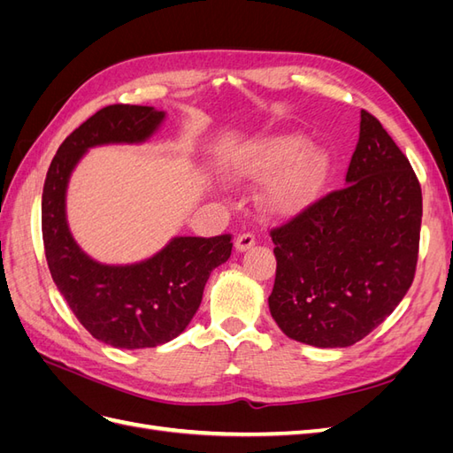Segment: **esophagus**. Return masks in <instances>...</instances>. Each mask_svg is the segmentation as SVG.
Returning <instances> with one entry per match:
<instances>
[{
  "mask_svg": "<svg viewBox=\"0 0 453 453\" xmlns=\"http://www.w3.org/2000/svg\"><path fill=\"white\" fill-rule=\"evenodd\" d=\"M253 245H255V236L250 234V232H243V234H240L236 238V250L238 251H248V250L253 248Z\"/></svg>",
  "mask_w": 453,
  "mask_h": 453,
  "instance_id": "34e87169",
  "label": "esophagus"
}]
</instances>
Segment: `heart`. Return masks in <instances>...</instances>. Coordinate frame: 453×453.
Instances as JSON below:
<instances>
[{
	"instance_id": "heart-1",
	"label": "heart",
	"mask_w": 453,
	"mask_h": 453,
	"mask_svg": "<svg viewBox=\"0 0 453 453\" xmlns=\"http://www.w3.org/2000/svg\"><path fill=\"white\" fill-rule=\"evenodd\" d=\"M240 170L251 177L273 175L260 193V203L272 215H293L319 196L328 157L323 149L306 145L303 135L278 134L245 150Z\"/></svg>"
}]
</instances>
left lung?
<instances>
[{
  "mask_svg": "<svg viewBox=\"0 0 453 453\" xmlns=\"http://www.w3.org/2000/svg\"><path fill=\"white\" fill-rule=\"evenodd\" d=\"M421 213L408 158L363 109L346 187L270 230L273 321L315 348H348L372 333L414 281Z\"/></svg>",
  "mask_w": 453,
  "mask_h": 453,
  "instance_id": "1",
  "label": "left lung"
}]
</instances>
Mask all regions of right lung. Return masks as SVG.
Segmentation results:
<instances>
[{
    "mask_svg": "<svg viewBox=\"0 0 453 453\" xmlns=\"http://www.w3.org/2000/svg\"><path fill=\"white\" fill-rule=\"evenodd\" d=\"M166 113L147 105L115 104L75 128L54 155L41 200L45 257L50 276L79 323L120 349L157 348L180 336L200 308L210 273L226 263L232 236H177L135 265L111 266L90 258L65 219V190L90 147L143 143Z\"/></svg>",
    "mask_w": 453,
    "mask_h": 453,
    "instance_id": "obj_1",
    "label": "right lung"
}]
</instances>
